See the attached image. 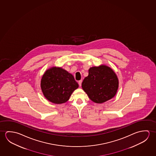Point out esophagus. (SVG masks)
<instances>
[{
	"instance_id": "obj_1",
	"label": "esophagus",
	"mask_w": 156,
	"mask_h": 156,
	"mask_svg": "<svg viewBox=\"0 0 156 156\" xmlns=\"http://www.w3.org/2000/svg\"><path fill=\"white\" fill-rule=\"evenodd\" d=\"M82 82V80L79 81V84L80 86H81Z\"/></svg>"
}]
</instances>
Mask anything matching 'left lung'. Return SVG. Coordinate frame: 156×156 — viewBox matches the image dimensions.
<instances>
[{"instance_id": "1", "label": "left lung", "mask_w": 156, "mask_h": 156, "mask_svg": "<svg viewBox=\"0 0 156 156\" xmlns=\"http://www.w3.org/2000/svg\"><path fill=\"white\" fill-rule=\"evenodd\" d=\"M88 76L82 83V87L89 99L101 104L113 98L116 94L119 81L111 68L102 65L89 69Z\"/></svg>"}]
</instances>
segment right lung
<instances>
[{"mask_svg": "<svg viewBox=\"0 0 156 156\" xmlns=\"http://www.w3.org/2000/svg\"><path fill=\"white\" fill-rule=\"evenodd\" d=\"M41 86L44 97L51 102H67L79 84L71 74L61 68L53 67L45 73Z\"/></svg>", "mask_w": 156, "mask_h": 156, "instance_id": "add662e5", "label": "right lung"}]
</instances>
